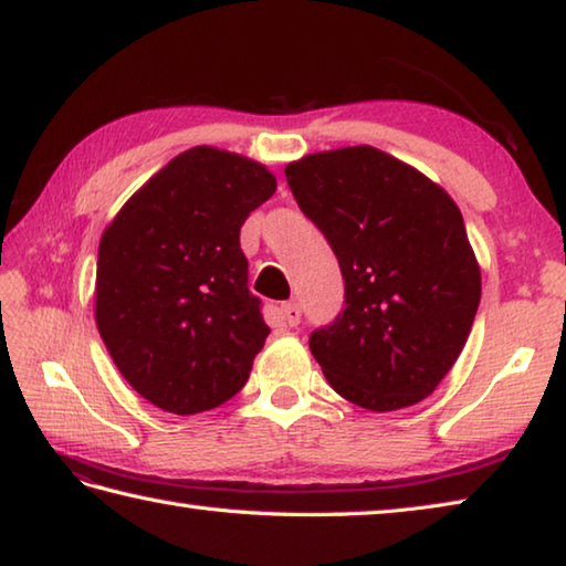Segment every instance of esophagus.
<instances>
[{
    "label": "esophagus",
    "mask_w": 566,
    "mask_h": 566,
    "mask_svg": "<svg viewBox=\"0 0 566 566\" xmlns=\"http://www.w3.org/2000/svg\"><path fill=\"white\" fill-rule=\"evenodd\" d=\"M282 317H284V322L290 324V327H296V324H300V319H302V310H300V304L296 302H286V304H282Z\"/></svg>",
    "instance_id": "esophagus-1"
}]
</instances>
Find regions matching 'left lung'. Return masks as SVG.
Returning <instances> with one entry per match:
<instances>
[{"instance_id":"8db88e82","label":"left lung","mask_w":566,"mask_h":566,"mask_svg":"<svg viewBox=\"0 0 566 566\" xmlns=\"http://www.w3.org/2000/svg\"><path fill=\"white\" fill-rule=\"evenodd\" d=\"M284 175L344 276L342 314L310 337L324 377L369 411L417 405L454 367L482 296L462 212L437 181L369 145L306 155Z\"/></svg>"}]
</instances>
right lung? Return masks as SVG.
Masks as SVG:
<instances>
[{"mask_svg":"<svg viewBox=\"0 0 566 566\" xmlns=\"http://www.w3.org/2000/svg\"><path fill=\"white\" fill-rule=\"evenodd\" d=\"M274 189L260 161L191 147L102 232L94 319L122 377L155 407L197 415L247 385L270 327L239 229Z\"/></svg>","mask_w":566,"mask_h":566,"instance_id":"add662e5","label":"right lung"}]
</instances>
